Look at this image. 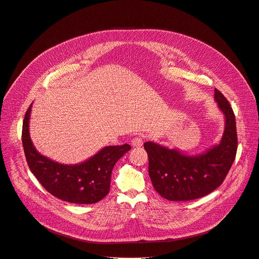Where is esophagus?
Returning <instances> with one entry per match:
<instances>
[{
  "instance_id": "34e87169",
  "label": "esophagus",
  "mask_w": 259,
  "mask_h": 259,
  "mask_svg": "<svg viewBox=\"0 0 259 259\" xmlns=\"http://www.w3.org/2000/svg\"><path fill=\"white\" fill-rule=\"evenodd\" d=\"M131 143H132V145H133V146H136V147L141 146V145L143 144V136H141V135H137V136L133 137V139H132Z\"/></svg>"
}]
</instances>
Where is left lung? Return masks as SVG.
<instances>
[{"label": "left lung", "mask_w": 259, "mask_h": 259, "mask_svg": "<svg viewBox=\"0 0 259 259\" xmlns=\"http://www.w3.org/2000/svg\"><path fill=\"white\" fill-rule=\"evenodd\" d=\"M214 98L226 117L224 136L200 155H185L154 142L144 143L148 155V173L155 191L170 201L201 198L221 186L235 160L238 138L232 107L223 94L214 89Z\"/></svg>", "instance_id": "left-lung-1"}]
</instances>
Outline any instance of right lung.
Wrapping results in <instances>:
<instances>
[{
  "mask_svg": "<svg viewBox=\"0 0 259 259\" xmlns=\"http://www.w3.org/2000/svg\"><path fill=\"white\" fill-rule=\"evenodd\" d=\"M31 105L26 111L22 127V144L27 164L42 187L55 197L78 204H92L102 200L110 191L112 169L131 146H107L80 164L58 163L39 154L29 137Z\"/></svg>",
  "mask_w": 259,
  "mask_h": 259,
  "instance_id": "add662e5",
  "label": "right lung"
}]
</instances>
